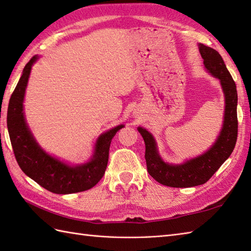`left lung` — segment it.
I'll list each match as a JSON object with an SVG mask.
<instances>
[{
    "label": "left lung",
    "instance_id": "8db88e82",
    "mask_svg": "<svg viewBox=\"0 0 251 251\" xmlns=\"http://www.w3.org/2000/svg\"><path fill=\"white\" fill-rule=\"evenodd\" d=\"M200 52L205 68L220 79L226 97L225 123L216 143L202 155L181 165H169L159 157L156 143L147 129L139 127L146 143L148 173L161 184L172 188H191L206 183L221 165L230 157L237 140V92L236 85L219 52L209 46L200 44Z\"/></svg>",
    "mask_w": 251,
    "mask_h": 251
}]
</instances>
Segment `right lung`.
I'll use <instances>...</instances> for the list:
<instances>
[{
  "label": "right lung",
  "mask_w": 251,
  "mask_h": 251,
  "mask_svg": "<svg viewBox=\"0 0 251 251\" xmlns=\"http://www.w3.org/2000/svg\"><path fill=\"white\" fill-rule=\"evenodd\" d=\"M36 59V56L32 57L25 65L8 103L7 128L16 161L28 177L52 193L71 194L92 189L104 175L112 138L124 126H116L101 135L92 161L81 166L71 167L45 153L30 132L23 112L25 90Z\"/></svg>",
  "instance_id": "obj_1"
}]
</instances>
